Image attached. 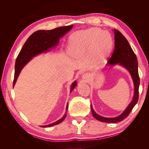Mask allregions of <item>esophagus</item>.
Returning a JSON list of instances; mask_svg holds the SVG:
<instances>
[{"instance_id": "obj_1", "label": "esophagus", "mask_w": 149, "mask_h": 149, "mask_svg": "<svg viewBox=\"0 0 149 149\" xmlns=\"http://www.w3.org/2000/svg\"><path fill=\"white\" fill-rule=\"evenodd\" d=\"M83 79L86 82H88L90 79V74L89 73H85L83 76Z\"/></svg>"}]
</instances>
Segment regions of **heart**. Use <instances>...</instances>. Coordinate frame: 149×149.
<instances>
[{"label": "heart", "mask_w": 149, "mask_h": 149, "mask_svg": "<svg viewBox=\"0 0 149 149\" xmlns=\"http://www.w3.org/2000/svg\"><path fill=\"white\" fill-rule=\"evenodd\" d=\"M112 38L107 33L97 28L77 31L70 38V51L73 55H94L96 63L101 62L109 53Z\"/></svg>", "instance_id": "b5f03b06"}]
</instances>
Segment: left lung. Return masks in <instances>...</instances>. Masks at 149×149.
<instances>
[{"instance_id": "8db88e82", "label": "left lung", "mask_w": 149, "mask_h": 149, "mask_svg": "<svg viewBox=\"0 0 149 149\" xmlns=\"http://www.w3.org/2000/svg\"><path fill=\"white\" fill-rule=\"evenodd\" d=\"M114 49L111 56L108 60V64H118L124 66L130 72L134 83V96L133 100L130 102L123 114L114 118H104L94 112L92 105L91 109L93 117L97 120L107 123H116L124 120L129 116L139 100V88L140 85V78L138 72V61L136 54L128 41L124 36L119 31L114 29Z\"/></svg>"}]
</instances>
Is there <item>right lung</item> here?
<instances>
[{"label":"right lung","mask_w":149,"mask_h":149,"mask_svg":"<svg viewBox=\"0 0 149 149\" xmlns=\"http://www.w3.org/2000/svg\"><path fill=\"white\" fill-rule=\"evenodd\" d=\"M72 27H73V25L60 26V27L51 30H38L31 34L26 40L16 59L13 86H14L20 71L25 65L35 55H37L43 52H45L48 49L57 45L58 42H59V38L63 37L67 32H68ZM76 86V82L74 81L71 85V91H73ZM66 110H68V104L66 106ZM66 114V113L61 119L55 123L47 125H42L41 127H49L61 123L65 119Z\"/></svg>","instance_id":"obj_1"}]
</instances>
